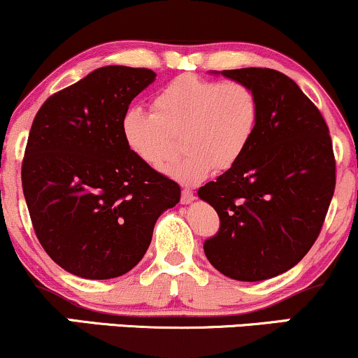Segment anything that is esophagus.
<instances>
[{
    "mask_svg": "<svg viewBox=\"0 0 358 358\" xmlns=\"http://www.w3.org/2000/svg\"><path fill=\"white\" fill-rule=\"evenodd\" d=\"M193 200H195V195H193L192 188H183V190H182V203L183 205L192 203Z\"/></svg>",
    "mask_w": 358,
    "mask_h": 358,
    "instance_id": "1",
    "label": "esophagus"
}]
</instances>
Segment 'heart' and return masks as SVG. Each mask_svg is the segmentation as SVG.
<instances>
[{"instance_id": "heart-1", "label": "heart", "mask_w": 358, "mask_h": 358, "mask_svg": "<svg viewBox=\"0 0 358 358\" xmlns=\"http://www.w3.org/2000/svg\"><path fill=\"white\" fill-rule=\"evenodd\" d=\"M259 121L256 92L242 82L176 77L151 102V114L129 109L121 133L127 150L151 168H159L178 150L185 153L163 166L183 183L202 182L241 162L252 143Z\"/></svg>"}]
</instances>
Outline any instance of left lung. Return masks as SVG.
I'll use <instances>...</instances> for the list:
<instances>
[{
  "mask_svg": "<svg viewBox=\"0 0 358 358\" xmlns=\"http://www.w3.org/2000/svg\"><path fill=\"white\" fill-rule=\"evenodd\" d=\"M249 85L259 101L252 143L199 196L219 213L203 242L224 276L264 281L296 266L315 244L335 192L330 131L294 80L273 69L212 72Z\"/></svg>",
  "mask_w": 358,
  "mask_h": 358,
  "instance_id": "1",
  "label": "left lung"
}]
</instances>
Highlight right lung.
<instances>
[{
  "label": "right lung",
  "mask_w": 358,
  "mask_h": 358,
  "mask_svg": "<svg viewBox=\"0 0 358 358\" xmlns=\"http://www.w3.org/2000/svg\"><path fill=\"white\" fill-rule=\"evenodd\" d=\"M150 69L108 65L43 102L22 165L24 200L45 252L84 279L126 274L150 248L158 217L180 202L173 180L127 150L131 101Z\"/></svg>",
  "instance_id": "1"
}]
</instances>
